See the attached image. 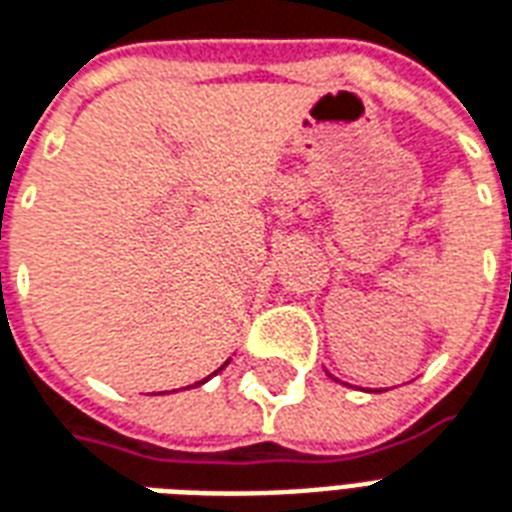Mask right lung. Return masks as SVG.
<instances>
[{
	"label": "right lung",
	"instance_id": "1",
	"mask_svg": "<svg viewBox=\"0 0 512 512\" xmlns=\"http://www.w3.org/2000/svg\"><path fill=\"white\" fill-rule=\"evenodd\" d=\"M227 363H230V358H227V361H225V363H222V366H219L217 372H214V374H208L206 380H200V382H195V385H189V388H198V385H206V382H208V380H211V377H217V374H219V372H222V369H225ZM168 393H170V391H168Z\"/></svg>",
	"mask_w": 512,
	"mask_h": 512
}]
</instances>
